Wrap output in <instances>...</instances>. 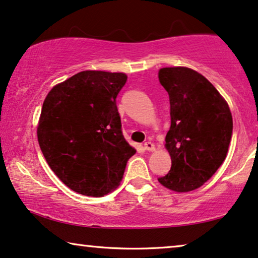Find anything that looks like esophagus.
I'll return each instance as SVG.
<instances>
[{"label":"esophagus","mask_w":258,"mask_h":258,"mask_svg":"<svg viewBox=\"0 0 258 258\" xmlns=\"http://www.w3.org/2000/svg\"><path fill=\"white\" fill-rule=\"evenodd\" d=\"M144 148L146 151H155V146L153 143H151V141H146V143L144 144Z\"/></svg>","instance_id":"1"}]
</instances>
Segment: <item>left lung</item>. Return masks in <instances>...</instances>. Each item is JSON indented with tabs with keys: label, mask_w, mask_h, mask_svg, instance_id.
<instances>
[{
	"label": "left lung",
	"mask_w": 258,
	"mask_h": 258,
	"mask_svg": "<svg viewBox=\"0 0 258 258\" xmlns=\"http://www.w3.org/2000/svg\"><path fill=\"white\" fill-rule=\"evenodd\" d=\"M159 81L169 96L170 127L165 146L172 167L158 180L177 193L194 190L227 157L233 134L231 112L212 83L191 69H160Z\"/></svg>",
	"instance_id": "1"
}]
</instances>
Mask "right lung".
Returning a JSON list of instances; mask_svg holds the SVG:
<instances>
[{"instance_id":"add662e5","label":"right lung","mask_w":258,"mask_h":258,"mask_svg":"<svg viewBox=\"0 0 258 258\" xmlns=\"http://www.w3.org/2000/svg\"><path fill=\"white\" fill-rule=\"evenodd\" d=\"M126 81L121 72L82 71L53 86L43 103L39 147L53 173L76 193L108 194L136 154L122 136L115 101Z\"/></svg>"}]
</instances>
